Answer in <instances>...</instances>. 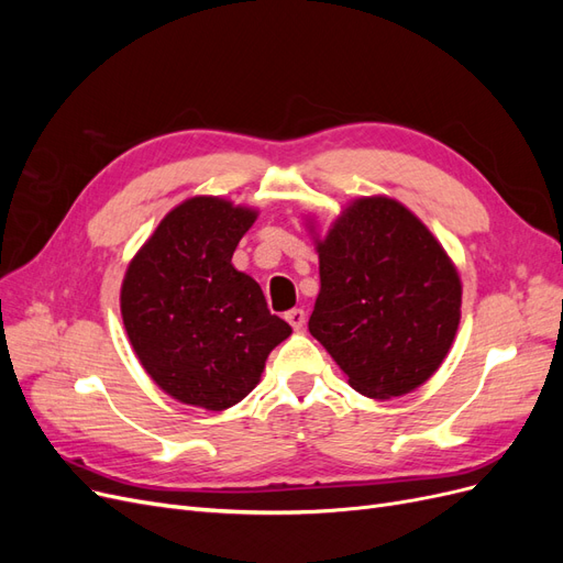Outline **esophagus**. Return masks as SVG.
<instances>
[{
  "instance_id": "1",
  "label": "esophagus",
  "mask_w": 563,
  "mask_h": 563,
  "mask_svg": "<svg viewBox=\"0 0 563 563\" xmlns=\"http://www.w3.org/2000/svg\"><path fill=\"white\" fill-rule=\"evenodd\" d=\"M305 319H308V314H305L302 308H294V310L286 312V321L291 323V327H294L296 331H300V329L305 327Z\"/></svg>"
}]
</instances>
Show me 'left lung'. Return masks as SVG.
I'll return each instance as SVG.
<instances>
[{
  "mask_svg": "<svg viewBox=\"0 0 563 563\" xmlns=\"http://www.w3.org/2000/svg\"><path fill=\"white\" fill-rule=\"evenodd\" d=\"M321 288L310 333L373 399L401 397L444 362L460 279L432 232L387 197L356 199L317 244Z\"/></svg>",
  "mask_w": 563,
  "mask_h": 563,
  "instance_id": "1",
  "label": "left lung"
}]
</instances>
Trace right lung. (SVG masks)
Segmentation results:
<instances>
[{
    "label": "right lung",
    "instance_id": "obj_1",
    "mask_svg": "<svg viewBox=\"0 0 563 563\" xmlns=\"http://www.w3.org/2000/svg\"><path fill=\"white\" fill-rule=\"evenodd\" d=\"M255 211L192 197L168 213L122 284V317L143 368L166 395L223 411L258 385L291 327L267 310L232 253Z\"/></svg>",
    "mask_w": 563,
    "mask_h": 563
}]
</instances>
